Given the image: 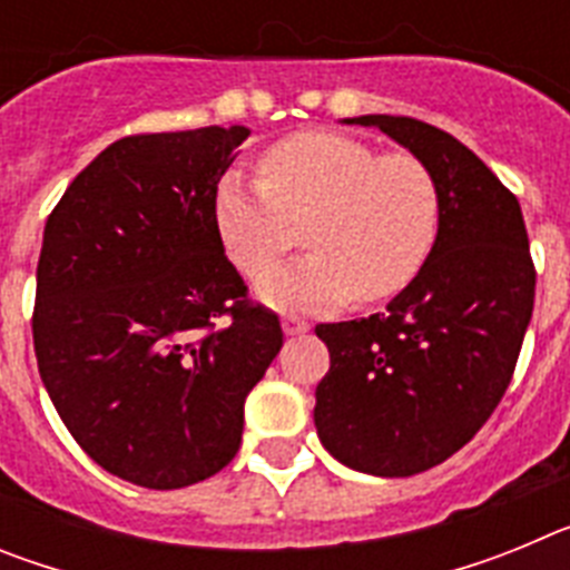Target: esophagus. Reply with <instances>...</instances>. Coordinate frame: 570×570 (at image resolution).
<instances>
[{
    "label": "esophagus",
    "instance_id": "1",
    "mask_svg": "<svg viewBox=\"0 0 570 570\" xmlns=\"http://www.w3.org/2000/svg\"><path fill=\"white\" fill-rule=\"evenodd\" d=\"M308 328H311V325L302 320V316H294V314L282 316V331H285L288 336H299V334H305Z\"/></svg>",
    "mask_w": 570,
    "mask_h": 570
}]
</instances>
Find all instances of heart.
Listing matches in <instances>:
<instances>
[{"label":"heart","instance_id":"obj_1","mask_svg":"<svg viewBox=\"0 0 570 570\" xmlns=\"http://www.w3.org/2000/svg\"><path fill=\"white\" fill-rule=\"evenodd\" d=\"M262 179L228 170L214 219L225 254L259 279L301 240L315 248L259 282L276 308L382 302L425 268L442 228V190L425 159L334 130H302L271 145Z\"/></svg>","mask_w":570,"mask_h":570}]
</instances>
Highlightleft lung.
Segmentation results:
<instances>
[{"instance_id":"obj_1","label":"left lung","mask_w":570,"mask_h":570,"mask_svg":"<svg viewBox=\"0 0 570 570\" xmlns=\"http://www.w3.org/2000/svg\"><path fill=\"white\" fill-rule=\"evenodd\" d=\"M380 128L425 159L442 190V228L416 279L367 320L322 322L331 351L316 385L322 445L347 468L411 476L473 440L500 405L533 314L528 230L517 196L454 136L411 116Z\"/></svg>"}]
</instances>
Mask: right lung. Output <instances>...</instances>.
Wrapping results in <instances>:
<instances>
[{
  "mask_svg": "<svg viewBox=\"0 0 570 570\" xmlns=\"http://www.w3.org/2000/svg\"><path fill=\"white\" fill-rule=\"evenodd\" d=\"M250 130L136 134L68 185L45 223L33 351L70 436L156 491L223 471L245 396L282 347L216 230V185Z\"/></svg>",
  "mask_w": 570,
  "mask_h": 570,
  "instance_id": "add662e5",
  "label": "right lung"
}]
</instances>
